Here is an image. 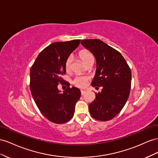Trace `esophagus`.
<instances>
[{
    "label": "esophagus",
    "instance_id": "obj_1",
    "mask_svg": "<svg viewBox=\"0 0 158 158\" xmlns=\"http://www.w3.org/2000/svg\"><path fill=\"white\" fill-rule=\"evenodd\" d=\"M85 93H86V91H85V90H81V95H83Z\"/></svg>",
    "mask_w": 158,
    "mask_h": 158
}]
</instances>
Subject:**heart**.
<instances>
[{
  "instance_id": "1",
  "label": "heart",
  "mask_w": 158,
  "mask_h": 158,
  "mask_svg": "<svg viewBox=\"0 0 158 158\" xmlns=\"http://www.w3.org/2000/svg\"><path fill=\"white\" fill-rule=\"evenodd\" d=\"M79 56L85 64H86L89 60L94 59V56L93 54L87 50L81 51L79 53ZM72 61H73V59H72V57L71 56L67 57V59L65 60V69L66 71H69L71 70ZM88 81V77L83 75H77L73 80V84L76 87L83 88L86 86Z\"/></svg>"
}]
</instances>
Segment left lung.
<instances>
[{"mask_svg": "<svg viewBox=\"0 0 158 158\" xmlns=\"http://www.w3.org/2000/svg\"><path fill=\"white\" fill-rule=\"evenodd\" d=\"M95 57L97 71L91 85L101 93L89 105L90 114L100 121L111 120L118 114L127 102L131 88L132 74L121 53L100 40L81 42Z\"/></svg>", "mask_w": 158, "mask_h": 158, "instance_id": "obj_1", "label": "left lung"}]
</instances>
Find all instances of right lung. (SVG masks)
<instances>
[{
  "label": "right lung",
  "instance_id": "right-lung-1",
  "mask_svg": "<svg viewBox=\"0 0 158 158\" xmlns=\"http://www.w3.org/2000/svg\"><path fill=\"white\" fill-rule=\"evenodd\" d=\"M79 44L80 40L54 42L39 53L31 67V95L40 111L52 123L64 124L73 118L81 97L79 89L70 88L61 78L66 73L65 60ZM59 83L68 86L63 93L58 89Z\"/></svg>",
  "mask_w": 158,
  "mask_h": 158
}]
</instances>
